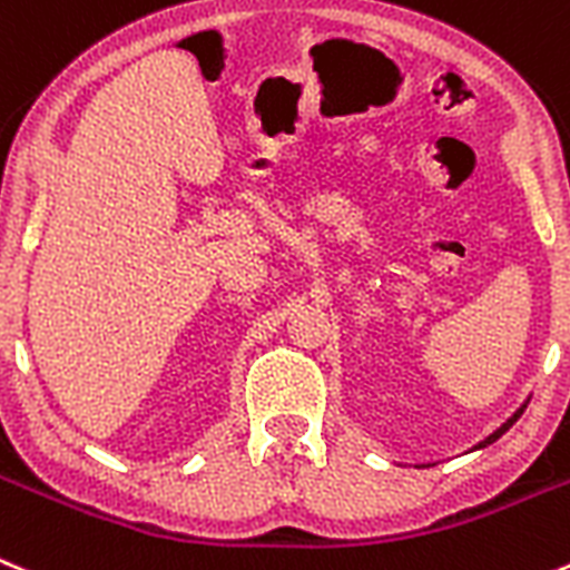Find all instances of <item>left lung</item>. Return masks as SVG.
Returning <instances> with one entry per match:
<instances>
[{
  "label": "left lung",
  "mask_w": 570,
  "mask_h": 570,
  "mask_svg": "<svg viewBox=\"0 0 570 570\" xmlns=\"http://www.w3.org/2000/svg\"><path fill=\"white\" fill-rule=\"evenodd\" d=\"M525 405H529V399H525L523 405H520V407H518V411H514V413H512V416H509V419H507V422H503V424H501V428L494 430V433H489V435H487V439H483V441H478V444H475V446H472V450H483V446H489V444H492V441H498V439H501V435H503V433H507V430H509V428H512V424H514V422H518V419H520V416H523Z\"/></svg>",
  "instance_id": "obj_1"
}]
</instances>
